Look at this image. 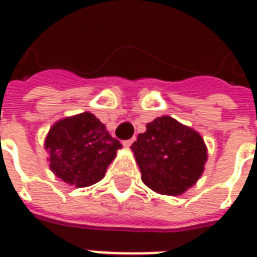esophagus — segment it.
I'll use <instances>...</instances> for the list:
<instances>
[{"label": "esophagus", "instance_id": "esophagus-1", "mask_svg": "<svg viewBox=\"0 0 257 257\" xmlns=\"http://www.w3.org/2000/svg\"><path fill=\"white\" fill-rule=\"evenodd\" d=\"M135 140H136L135 138H132V139H129V140H125V142H123V146H125V147H131Z\"/></svg>", "mask_w": 257, "mask_h": 257}]
</instances>
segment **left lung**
<instances>
[{"instance_id":"left-lung-1","label":"left lung","mask_w":257,"mask_h":257,"mask_svg":"<svg viewBox=\"0 0 257 257\" xmlns=\"http://www.w3.org/2000/svg\"><path fill=\"white\" fill-rule=\"evenodd\" d=\"M143 183L164 195H180L198 182L208 161L202 136L169 115L146 125L131 146Z\"/></svg>"}]
</instances>
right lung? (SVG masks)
I'll return each mask as SVG.
<instances>
[{"mask_svg":"<svg viewBox=\"0 0 257 257\" xmlns=\"http://www.w3.org/2000/svg\"><path fill=\"white\" fill-rule=\"evenodd\" d=\"M53 175L74 187H88L104 178L108 165L122 146L107 132L92 112L59 119L45 143Z\"/></svg>","mask_w":257,"mask_h":257,"instance_id":"1","label":"right lung"}]
</instances>
